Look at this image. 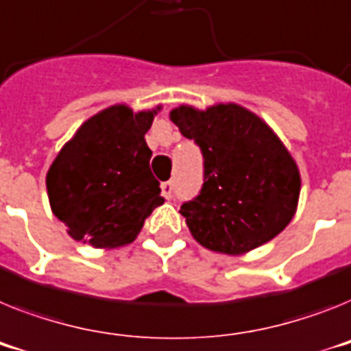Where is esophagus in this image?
<instances>
[{"mask_svg": "<svg viewBox=\"0 0 351 351\" xmlns=\"http://www.w3.org/2000/svg\"><path fill=\"white\" fill-rule=\"evenodd\" d=\"M162 189V196L166 199H171L173 198V193H175V185H173V182H164V184L160 185Z\"/></svg>", "mask_w": 351, "mask_h": 351, "instance_id": "esophagus-1", "label": "esophagus"}]
</instances>
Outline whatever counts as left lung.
Instances as JSON below:
<instances>
[{"label": "left lung", "instance_id": "left-lung-1", "mask_svg": "<svg viewBox=\"0 0 351 351\" xmlns=\"http://www.w3.org/2000/svg\"><path fill=\"white\" fill-rule=\"evenodd\" d=\"M171 121L203 155V185L180 212L202 246L241 255L280 234L300 196L296 162L269 126L228 103L175 108Z\"/></svg>", "mask_w": 351, "mask_h": 351}]
</instances>
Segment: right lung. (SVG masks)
<instances>
[{"instance_id": "1", "label": "right lung", "mask_w": 351, "mask_h": 351, "mask_svg": "<svg viewBox=\"0 0 351 351\" xmlns=\"http://www.w3.org/2000/svg\"><path fill=\"white\" fill-rule=\"evenodd\" d=\"M157 110L114 105L87 119L60 149L46 176L53 214L75 241L117 248L137 237L164 203L144 141Z\"/></svg>"}]
</instances>
